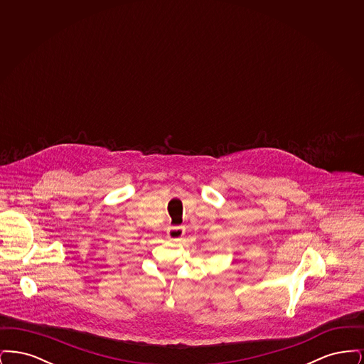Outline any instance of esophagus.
Here are the masks:
<instances>
[{"instance_id":"1","label":"esophagus","mask_w":364,"mask_h":364,"mask_svg":"<svg viewBox=\"0 0 364 364\" xmlns=\"http://www.w3.org/2000/svg\"><path fill=\"white\" fill-rule=\"evenodd\" d=\"M186 235V226H171L166 232V236L172 242H178Z\"/></svg>"}]
</instances>
